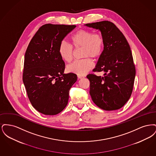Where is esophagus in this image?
I'll list each match as a JSON object with an SVG mask.
<instances>
[{
    "mask_svg": "<svg viewBox=\"0 0 156 156\" xmlns=\"http://www.w3.org/2000/svg\"><path fill=\"white\" fill-rule=\"evenodd\" d=\"M77 77H78V78H79V79H81V78H84L85 76H82V75H77Z\"/></svg>",
    "mask_w": 156,
    "mask_h": 156,
    "instance_id": "34e87169",
    "label": "esophagus"
}]
</instances>
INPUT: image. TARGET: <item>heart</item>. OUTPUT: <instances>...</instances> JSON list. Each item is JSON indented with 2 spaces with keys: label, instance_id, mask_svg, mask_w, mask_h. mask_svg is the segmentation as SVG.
Returning a JSON list of instances; mask_svg holds the SVG:
<instances>
[{
  "label": "heart",
  "instance_id": "obj_1",
  "mask_svg": "<svg viewBox=\"0 0 156 156\" xmlns=\"http://www.w3.org/2000/svg\"><path fill=\"white\" fill-rule=\"evenodd\" d=\"M71 40L75 48H83L82 56L85 58L75 61L67 67V71L76 74L84 75L93 67L92 60L87 57L97 59L104 52V37L100 33L81 29L73 35ZM58 52L61 59L66 62H69L73 58L74 48L65 40L60 43Z\"/></svg>",
  "mask_w": 156,
  "mask_h": 156
}]
</instances>
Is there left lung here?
Returning a JSON list of instances; mask_svg holds the SVG:
<instances>
[{
	"label": "left lung",
	"instance_id": "left-lung-1",
	"mask_svg": "<svg viewBox=\"0 0 156 156\" xmlns=\"http://www.w3.org/2000/svg\"><path fill=\"white\" fill-rule=\"evenodd\" d=\"M101 31L104 37V52L94 72L104 71V76L88 74L89 94L93 102L105 111L123 107L133 88L136 69L130 45L115 24L109 21L86 24Z\"/></svg>",
	"mask_w": 156,
	"mask_h": 156
}]
</instances>
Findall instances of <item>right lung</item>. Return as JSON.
<instances>
[{"label":"right lung","instance_id":"1","mask_svg":"<svg viewBox=\"0 0 156 156\" xmlns=\"http://www.w3.org/2000/svg\"><path fill=\"white\" fill-rule=\"evenodd\" d=\"M75 25L45 24L30 41L24 56L23 81L32 106L45 115H55L66 107L69 91L77 80L64 74L65 62L58 52L60 43Z\"/></svg>","mask_w":156,"mask_h":156}]
</instances>
